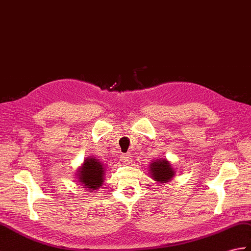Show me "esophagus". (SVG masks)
I'll use <instances>...</instances> for the list:
<instances>
[{"instance_id": "esophagus-1", "label": "esophagus", "mask_w": 251, "mask_h": 251, "mask_svg": "<svg viewBox=\"0 0 251 251\" xmlns=\"http://www.w3.org/2000/svg\"><path fill=\"white\" fill-rule=\"evenodd\" d=\"M130 156L128 155V154H126V155H123L122 156V159H121V161L123 162V164H125V165H127V164H129L130 162Z\"/></svg>"}]
</instances>
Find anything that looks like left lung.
I'll return each instance as SVG.
<instances>
[{
  "instance_id": "1",
  "label": "left lung",
  "mask_w": 251,
  "mask_h": 251,
  "mask_svg": "<svg viewBox=\"0 0 251 251\" xmlns=\"http://www.w3.org/2000/svg\"><path fill=\"white\" fill-rule=\"evenodd\" d=\"M150 171L152 177L159 183H167L174 176V171L167 160H157L151 164Z\"/></svg>"
}]
</instances>
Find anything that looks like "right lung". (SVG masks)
I'll list each match as a JSON object with an SVG mask.
<instances>
[{
  "label": "right lung",
  "instance_id": "add662e5",
  "mask_svg": "<svg viewBox=\"0 0 251 251\" xmlns=\"http://www.w3.org/2000/svg\"><path fill=\"white\" fill-rule=\"evenodd\" d=\"M78 176L83 188L96 190L103 182V166L95 158H87L79 170Z\"/></svg>",
  "mask_w": 251,
  "mask_h": 251
}]
</instances>
